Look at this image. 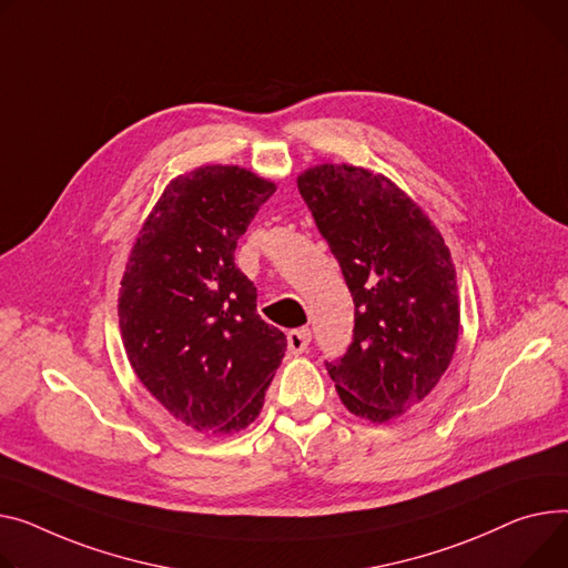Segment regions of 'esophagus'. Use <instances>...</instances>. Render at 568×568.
<instances>
[{
    "instance_id": "34e87169",
    "label": "esophagus",
    "mask_w": 568,
    "mask_h": 568,
    "mask_svg": "<svg viewBox=\"0 0 568 568\" xmlns=\"http://www.w3.org/2000/svg\"><path fill=\"white\" fill-rule=\"evenodd\" d=\"M311 345V328H294L287 333V349L290 354H304Z\"/></svg>"
}]
</instances>
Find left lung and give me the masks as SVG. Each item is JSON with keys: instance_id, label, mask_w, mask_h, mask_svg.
<instances>
[{"instance_id": "obj_1", "label": "left lung", "mask_w": 568, "mask_h": 568, "mask_svg": "<svg viewBox=\"0 0 568 568\" xmlns=\"http://www.w3.org/2000/svg\"><path fill=\"white\" fill-rule=\"evenodd\" d=\"M296 184L354 298V343L326 369L354 415L388 423L434 390L457 349L462 315L449 248L382 173L317 164Z\"/></svg>"}]
</instances>
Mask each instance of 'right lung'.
<instances>
[{
	"label": "right lung",
	"mask_w": 568,
	"mask_h": 568,
	"mask_svg": "<svg viewBox=\"0 0 568 568\" xmlns=\"http://www.w3.org/2000/svg\"><path fill=\"white\" fill-rule=\"evenodd\" d=\"M274 192V182L240 166L178 175L125 264L119 324L128 361L175 420L203 434L248 427L287 349L235 267L237 240Z\"/></svg>",
	"instance_id": "add662e5"
}]
</instances>
